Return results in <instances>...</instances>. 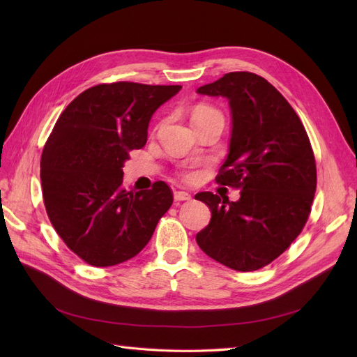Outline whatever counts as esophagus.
Masks as SVG:
<instances>
[{
  "label": "esophagus",
  "mask_w": 357,
  "mask_h": 357,
  "mask_svg": "<svg viewBox=\"0 0 357 357\" xmlns=\"http://www.w3.org/2000/svg\"><path fill=\"white\" fill-rule=\"evenodd\" d=\"M174 199L176 201H190L192 197H190V193H188V192L177 190V192H174Z\"/></svg>",
  "instance_id": "esophagus-1"
}]
</instances>
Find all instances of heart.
Returning a JSON list of instances; mask_svg holds the SVG:
<instances>
[{
	"label": "heart",
	"instance_id": "obj_1",
	"mask_svg": "<svg viewBox=\"0 0 357 357\" xmlns=\"http://www.w3.org/2000/svg\"><path fill=\"white\" fill-rule=\"evenodd\" d=\"M204 112H214L213 109H210V107H205V105H201L198 107V109L193 112V114H198V113H204Z\"/></svg>",
	"mask_w": 357,
	"mask_h": 357
}]
</instances>
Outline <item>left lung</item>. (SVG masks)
<instances>
[{"mask_svg":"<svg viewBox=\"0 0 357 357\" xmlns=\"http://www.w3.org/2000/svg\"><path fill=\"white\" fill-rule=\"evenodd\" d=\"M197 92L228 100L229 153L215 180L241 189L238 201L197 193L211 211L197 243L225 266L256 271L282 255L308 219L317 183L310 139L284 96L261 75L228 73Z\"/></svg>","mask_w":357,"mask_h":357,"instance_id":"8db88e82","label":"left lung"}]
</instances>
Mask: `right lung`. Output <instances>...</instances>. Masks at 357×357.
I'll return each instance as SVG.
<instances>
[{"label": "right lung", "mask_w": 357, "mask_h": 357, "mask_svg": "<svg viewBox=\"0 0 357 357\" xmlns=\"http://www.w3.org/2000/svg\"><path fill=\"white\" fill-rule=\"evenodd\" d=\"M181 86L129 82L82 92L63 113L41 155L46 211L58 235L93 266L137 256L172 204L167 183L122 188L129 152L144 147L150 119Z\"/></svg>", "instance_id": "obj_1"}]
</instances>
